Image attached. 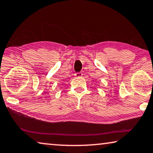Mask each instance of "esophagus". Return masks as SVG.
<instances>
[{"instance_id": "1", "label": "esophagus", "mask_w": 153, "mask_h": 153, "mask_svg": "<svg viewBox=\"0 0 153 153\" xmlns=\"http://www.w3.org/2000/svg\"><path fill=\"white\" fill-rule=\"evenodd\" d=\"M83 73L82 72H77L75 74V76L76 77H81V76H83Z\"/></svg>"}]
</instances>
